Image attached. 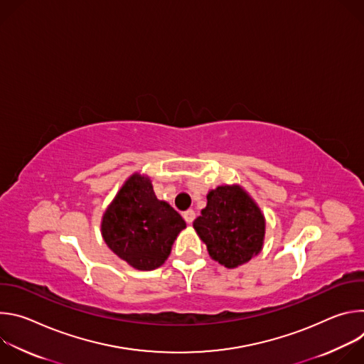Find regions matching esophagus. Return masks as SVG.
Listing matches in <instances>:
<instances>
[{
  "instance_id": "1",
  "label": "esophagus",
  "mask_w": 364,
  "mask_h": 364,
  "mask_svg": "<svg viewBox=\"0 0 364 364\" xmlns=\"http://www.w3.org/2000/svg\"><path fill=\"white\" fill-rule=\"evenodd\" d=\"M183 218H184V220L190 225V223H193V220H194V218H196V213H194V210H186V212L183 213Z\"/></svg>"
}]
</instances>
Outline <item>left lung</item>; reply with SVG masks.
I'll return each mask as SVG.
<instances>
[{
	"label": "left lung",
	"mask_w": 364,
	"mask_h": 364,
	"mask_svg": "<svg viewBox=\"0 0 364 364\" xmlns=\"http://www.w3.org/2000/svg\"><path fill=\"white\" fill-rule=\"evenodd\" d=\"M212 259L237 268L262 250L265 218L240 186H219L207 194V205L193 222Z\"/></svg>",
	"instance_id": "left-lung-1"
}]
</instances>
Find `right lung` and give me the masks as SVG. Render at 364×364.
<instances>
[{"instance_id": "right-lung-1", "label": "right lung", "mask_w": 364, "mask_h": 364, "mask_svg": "<svg viewBox=\"0 0 364 364\" xmlns=\"http://www.w3.org/2000/svg\"><path fill=\"white\" fill-rule=\"evenodd\" d=\"M184 228L183 218L159 200L151 180L138 173L125 181L102 218L103 240L139 271L160 268Z\"/></svg>"}]
</instances>
